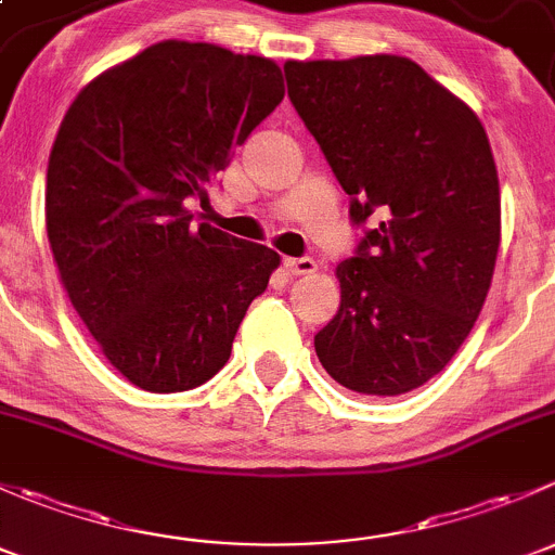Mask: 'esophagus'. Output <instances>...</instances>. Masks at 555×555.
<instances>
[{"label": "esophagus", "mask_w": 555, "mask_h": 555, "mask_svg": "<svg viewBox=\"0 0 555 555\" xmlns=\"http://www.w3.org/2000/svg\"><path fill=\"white\" fill-rule=\"evenodd\" d=\"M284 268L295 276H309L317 271V260L313 257H284Z\"/></svg>", "instance_id": "esophagus-1"}]
</instances>
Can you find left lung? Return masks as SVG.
I'll use <instances>...</instances> for the list:
<instances>
[{"label":"left lung","mask_w":555,"mask_h":555,"mask_svg":"<svg viewBox=\"0 0 555 555\" xmlns=\"http://www.w3.org/2000/svg\"><path fill=\"white\" fill-rule=\"evenodd\" d=\"M287 96L349 195L362 236L313 335L340 386L395 397L438 376L483 309L500 249V179L467 104L411 59L289 61Z\"/></svg>","instance_id":"1"}]
</instances>
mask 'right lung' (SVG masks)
Instances as JSON below:
<instances>
[{
	"mask_svg": "<svg viewBox=\"0 0 555 555\" xmlns=\"http://www.w3.org/2000/svg\"><path fill=\"white\" fill-rule=\"evenodd\" d=\"M284 99L282 69L206 42H158L99 75L64 115L44 188L48 238L104 357L155 395L231 357L279 255L193 225L184 201Z\"/></svg>",
	"mask_w": 555,
	"mask_h": 555,
	"instance_id": "right-lung-1",
	"label": "right lung"
}]
</instances>
